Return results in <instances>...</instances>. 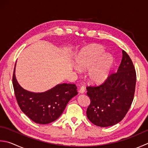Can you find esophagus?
<instances>
[{"label":"esophagus","mask_w":148,"mask_h":148,"mask_svg":"<svg viewBox=\"0 0 148 148\" xmlns=\"http://www.w3.org/2000/svg\"><path fill=\"white\" fill-rule=\"evenodd\" d=\"M79 93H81V94L84 93V92H85V86H81L80 88H79Z\"/></svg>","instance_id":"obj_1"}]
</instances>
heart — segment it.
I'll return each instance as SVG.
<instances>
[{
	"mask_svg": "<svg viewBox=\"0 0 148 148\" xmlns=\"http://www.w3.org/2000/svg\"><path fill=\"white\" fill-rule=\"evenodd\" d=\"M103 47L90 45L83 48L75 58L77 67H88V76L92 82L101 83L108 77L114 65V58L109 54H105Z\"/></svg>",
	"mask_w": 148,
	"mask_h": 148,
	"instance_id": "heart-1",
	"label": "heart"
}]
</instances>
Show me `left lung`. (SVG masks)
<instances>
[{
  "mask_svg": "<svg viewBox=\"0 0 148 148\" xmlns=\"http://www.w3.org/2000/svg\"><path fill=\"white\" fill-rule=\"evenodd\" d=\"M117 72L109 75L99 86L86 87L90 104L86 115L92 123L100 127L114 126L125 117L134 97L136 72L129 55L123 50Z\"/></svg>",
  "mask_w": 148,
  "mask_h": 148,
  "instance_id": "left-lung-1",
  "label": "left lung"
}]
</instances>
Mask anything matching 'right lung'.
<instances>
[{
	"mask_svg": "<svg viewBox=\"0 0 148 148\" xmlns=\"http://www.w3.org/2000/svg\"><path fill=\"white\" fill-rule=\"evenodd\" d=\"M14 72L15 66L13 85L17 103L21 110L36 123L46 124L56 121L62 114L69 101L77 94L76 85L69 83L59 84L42 93L29 92L17 82Z\"/></svg>",
	"mask_w": 148,
	"mask_h": 148,
	"instance_id": "1",
	"label": "right lung"
}]
</instances>
